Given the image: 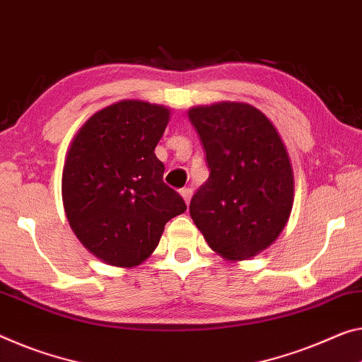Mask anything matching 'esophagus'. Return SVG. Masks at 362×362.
<instances>
[{
  "label": "esophagus",
  "instance_id": "1",
  "mask_svg": "<svg viewBox=\"0 0 362 362\" xmlns=\"http://www.w3.org/2000/svg\"><path fill=\"white\" fill-rule=\"evenodd\" d=\"M180 194L182 196V199L186 200V204H189V199H191V196H192V189H189V187H182L181 191H180Z\"/></svg>",
  "mask_w": 362,
  "mask_h": 362
}]
</instances>
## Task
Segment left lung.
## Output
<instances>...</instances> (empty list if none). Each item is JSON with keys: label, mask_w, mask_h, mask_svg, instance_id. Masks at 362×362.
<instances>
[{"label": "left lung", "mask_w": 362, "mask_h": 362, "mask_svg": "<svg viewBox=\"0 0 362 362\" xmlns=\"http://www.w3.org/2000/svg\"><path fill=\"white\" fill-rule=\"evenodd\" d=\"M187 116L210 168L191 199V218L221 257H254L278 238L293 209L285 144L262 111L247 103L196 107Z\"/></svg>", "instance_id": "obj_1"}]
</instances>
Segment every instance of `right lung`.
I'll return each mask as SVG.
<instances>
[{"mask_svg": "<svg viewBox=\"0 0 362 362\" xmlns=\"http://www.w3.org/2000/svg\"><path fill=\"white\" fill-rule=\"evenodd\" d=\"M168 121L162 105L123 100L97 111L72 139L61 181L64 212L87 251L110 265L144 262L166 221L186 212L155 155Z\"/></svg>", "mask_w": 362, "mask_h": 362, "instance_id": "1", "label": "right lung"}]
</instances>
